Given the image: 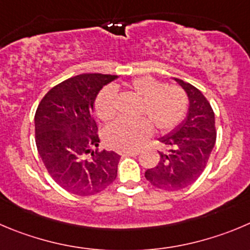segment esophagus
<instances>
[{
	"instance_id": "obj_1",
	"label": "esophagus",
	"mask_w": 250,
	"mask_h": 250,
	"mask_svg": "<svg viewBox=\"0 0 250 250\" xmlns=\"http://www.w3.org/2000/svg\"><path fill=\"white\" fill-rule=\"evenodd\" d=\"M123 156H137L140 153L139 149H126V151L121 152Z\"/></svg>"
}]
</instances>
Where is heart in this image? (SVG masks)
Returning a JSON list of instances; mask_svg holds the SVG:
<instances>
[{
	"label": "heart",
	"mask_w": 250,
	"mask_h": 250,
	"mask_svg": "<svg viewBox=\"0 0 250 250\" xmlns=\"http://www.w3.org/2000/svg\"><path fill=\"white\" fill-rule=\"evenodd\" d=\"M126 89L141 99L136 120L115 121L104 132L105 142L111 147L131 149L139 147L154 129L169 132L179 125L188 111L189 99L182 87L165 84L152 76H140L126 83ZM115 89H102L94 102L96 114L102 121L109 123L115 118Z\"/></svg>",
	"instance_id": "obj_1"
}]
</instances>
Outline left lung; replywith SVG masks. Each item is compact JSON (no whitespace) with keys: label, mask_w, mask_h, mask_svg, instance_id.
<instances>
[{"label":"left lung","mask_w":250,"mask_h":250,"mask_svg":"<svg viewBox=\"0 0 250 250\" xmlns=\"http://www.w3.org/2000/svg\"><path fill=\"white\" fill-rule=\"evenodd\" d=\"M189 97L188 118L159 141L165 151L145 177L158 189L174 191L189 187L205 169L216 142L215 114L206 97L190 83L178 80Z\"/></svg>","instance_id":"1"}]
</instances>
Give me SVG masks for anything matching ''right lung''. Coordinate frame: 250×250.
<instances>
[{
  "mask_svg": "<svg viewBox=\"0 0 250 250\" xmlns=\"http://www.w3.org/2000/svg\"><path fill=\"white\" fill-rule=\"evenodd\" d=\"M113 75L82 73L59 83L35 111V144L51 178L67 191L88 196L115 180L120 154L92 151L99 144L93 104Z\"/></svg>",
  "mask_w": 250,
  "mask_h": 250,
  "instance_id": "obj_1",
  "label": "right lung"
}]
</instances>
